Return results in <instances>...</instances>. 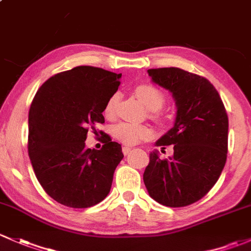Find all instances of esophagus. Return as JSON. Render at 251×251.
I'll use <instances>...</instances> for the list:
<instances>
[{
	"mask_svg": "<svg viewBox=\"0 0 251 251\" xmlns=\"http://www.w3.org/2000/svg\"><path fill=\"white\" fill-rule=\"evenodd\" d=\"M130 151H131V148H130V147H123V152H124V155L130 154Z\"/></svg>",
	"mask_w": 251,
	"mask_h": 251,
	"instance_id": "obj_1",
	"label": "esophagus"
}]
</instances>
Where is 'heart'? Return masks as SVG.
I'll return each mask as SVG.
<instances>
[{
    "mask_svg": "<svg viewBox=\"0 0 251 251\" xmlns=\"http://www.w3.org/2000/svg\"><path fill=\"white\" fill-rule=\"evenodd\" d=\"M134 94L136 96L143 102L149 110L156 112L162 108L165 104L166 99L163 92L159 88L150 84H141L134 88ZM118 94H113L108 99L107 103L104 105V115L107 118H114L115 109H117L118 103ZM113 136L121 143L126 146H133V144L139 143L141 141H146L152 136V130L147 125H139V124L127 123V121H121L117 124L112 130Z\"/></svg>",
    "mask_w": 251,
    "mask_h": 251,
    "instance_id": "b5f03b06",
    "label": "heart"
}]
</instances>
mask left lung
Returning a JSON list of instances; mask_svg holds the SVG:
<instances>
[{
  "label": "left lung",
  "mask_w": 251,
  "mask_h": 251,
  "mask_svg": "<svg viewBox=\"0 0 251 251\" xmlns=\"http://www.w3.org/2000/svg\"><path fill=\"white\" fill-rule=\"evenodd\" d=\"M151 80L172 94L173 127L156 142L173 156L150 152L143 180L150 197L167 207H185L214 186L227 157L228 118L221 97L208 79L176 67L148 70Z\"/></svg>",
  "instance_id": "left-lung-1"
}]
</instances>
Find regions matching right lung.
I'll return each mask as SVG.
<instances>
[{"instance_id": "obj_1", "label": "right lung", "mask_w": 251, "mask_h": 251, "mask_svg": "<svg viewBox=\"0 0 251 251\" xmlns=\"http://www.w3.org/2000/svg\"><path fill=\"white\" fill-rule=\"evenodd\" d=\"M121 75L78 66L50 77L28 112V156L42 188L71 208H88L107 197L121 146L104 134L100 150L85 147L89 127L104 123L108 99Z\"/></svg>"}]
</instances>
